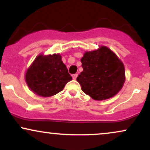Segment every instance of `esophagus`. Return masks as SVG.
Segmentation results:
<instances>
[{
	"mask_svg": "<svg viewBox=\"0 0 150 150\" xmlns=\"http://www.w3.org/2000/svg\"><path fill=\"white\" fill-rule=\"evenodd\" d=\"M77 75H78V74H74V75H73V80H76V78L77 77Z\"/></svg>",
	"mask_w": 150,
	"mask_h": 150,
	"instance_id": "34e87169",
	"label": "esophagus"
}]
</instances>
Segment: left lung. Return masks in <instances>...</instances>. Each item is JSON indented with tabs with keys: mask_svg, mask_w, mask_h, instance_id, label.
I'll return each mask as SVG.
<instances>
[{
	"mask_svg": "<svg viewBox=\"0 0 150 150\" xmlns=\"http://www.w3.org/2000/svg\"><path fill=\"white\" fill-rule=\"evenodd\" d=\"M83 71L77 80L82 90L94 100L113 97L125 82V68L109 49L101 46L96 51L86 52L81 59Z\"/></svg>",
	"mask_w": 150,
	"mask_h": 150,
	"instance_id": "obj_1",
	"label": "left lung"
}]
</instances>
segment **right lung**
<instances>
[{
  "label": "right lung",
  "instance_id": "obj_1",
  "mask_svg": "<svg viewBox=\"0 0 150 150\" xmlns=\"http://www.w3.org/2000/svg\"><path fill=\"white\" fill-rule=\"evenodd\" d=\"M71 80L59 54L38 56L25 75L26 82L31 90L44 97L60 92Z\"/></svg>",
  "mask_w": 150,
  "mask_h": 150
}]
</instances>
